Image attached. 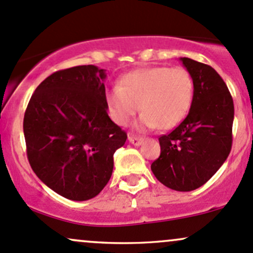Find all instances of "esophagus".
Wrapping results in <instances>:
<instances>
[{
	"label": "esophagus",
	"instance_id": "34e87169",
	"mask_svg": "<svg viewBox=\"0 0 253 253\" xmlns=\"http://www.w3.org/2000/svg\"><path fill=\"white\" fill-rule=\"evenodd\" d=\"M127 140H129V142L131 143V145H134V146H140L141 143H142L143 138L137 137V136H134V135H129V137H127Z\"/></svg>",
	"mask_w": 253,
	"mask_h": 253
}]
</instances>
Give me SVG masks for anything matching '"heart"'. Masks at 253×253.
I'll return each mask as SVG.
<instances>
[{
  "mask_svg": "<svg viewBox=\"0 0 253 253\" xmlns=\"http://www.w3.org/2000/svg\"><path fill=\"white\" fill-rule=\"evenodd\" d=\"M193 95L194 83L187 70L157 66L127 73L119 86L106 91L105 101L118 126H129L141 108L138 129H171L188 115Z\"/></svg>",
  "mask_w": 253,
  "mask_h": 253,
  "instance_id": "1",
  "label": "heart"
}]
</instances>
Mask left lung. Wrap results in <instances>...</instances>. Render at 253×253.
I'll return each mask as SVG.
<instances>
[{
    "mask_svg": "<svg viewBox=\"0 0 253 253\" xmlns=\"http://www.w3.org/2000/svg\"><path fill=\"white\" fill-rule=\"evenodd\" d=\"M180 61L194 83L191 110L175 130L159 137L160 156L151 169L168 188L189 192L210 180L229 156L234 104L212 67L189 58Z\"/></svg>",
    "mask_w": 253,
    "mask_h": 253,
    "instance_id": "1",
    "label": "left lung"
}]
</instances>
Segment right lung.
<instances>
[{"label": "right lung", "mask_w": 253, "mask_h": 253, "mask_svg": "<svg viewBox=\"0 0 253 253\" xmlns=\"http://www.w3.org/2000/svg\"><path fill=\"white\" fill-rule=\"evenodd\" d=\"M106 70L83 65L54 72L35 90L24 116L32 170L66 199L96 197L110 181L126 134L111 121Z\"/></svg>", "instance_id": "obj_1"}]
</instances>
